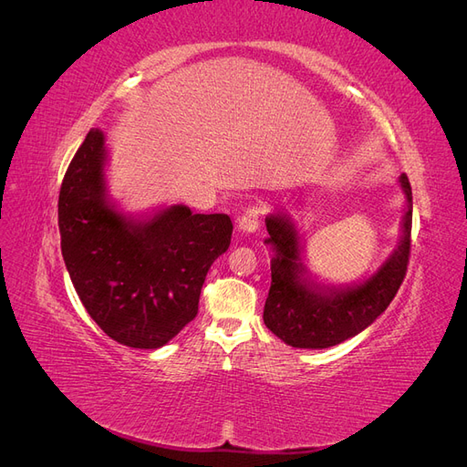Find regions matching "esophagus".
I'll list each match as a JSON object with an SVG mask.
<instances>
[{"instance_id":"esophagus-1","label":"esophagus","mask_w":467,"mask_h":467,"mask_svg":"<svg viewBox=\"0 0 467 467\" xmlns=\"http://www.w3.org/2000/svg\"><path fill=\"white\" fill-rule=\"evenodd\" d=\"M263 218V208L261 206H251L247 208L242 216L237 218V230L244 234H253L259 230Z\"/></svg>"}]
</instances>
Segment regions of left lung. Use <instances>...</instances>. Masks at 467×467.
Returning <instances> with one entry per match:
<instances>
[{"instance_id":"8db88e82","label":"left lung","mask_w":467,"mask_h":467,"mask_svg":"<svg viewBox=\"0 0 467 467\" xmlns=\"http://www.w3.org/2000/svg\"><path fill=\"white\" fill-rule=\"evenodd\" d=\"M400 182L407 202L401 242L389 259L357 286L323 290L304 278L300 235L294 222L285 214H271L265 220L268 232L265 244L273 247L275 255L263 319L286 345L296 348L335 347L364 331L386 312L405 278L411 253V185L405 173Z\"/></svg>"}]
</instances>
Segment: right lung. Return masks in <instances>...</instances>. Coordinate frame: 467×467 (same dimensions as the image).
Returning a JSON list of instances; mask_svg holds the SVG:
<instances>
[{
  "label": "right lung",
  "instance_id": "obj_1",
  "mask_svg": "<svg viewBox=\"0 0 467 467\" xmlns=\"http://www.w3.org/2000/svg\"><path fill=\"white\" fill-rule=\"evenodd\" d=\"M105 134L91 129L58 199L62 257L88 314L112 341L160 348L199 314L210 265L230 247L228 214L177 204L148 220L107 199Z\"/></svg>",
  "mask_w": 467,
  "mask_h": 467
}]
</instances>
